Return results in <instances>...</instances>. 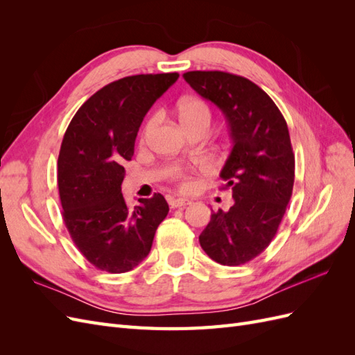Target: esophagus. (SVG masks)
Segmentation results:
<instances>
[{
	"mask_svg": "<svg viewBox=\"0 0 355 355\" xmlns=\"http://www.w3.org/2000/svg\"><path fill=\"white\" fill-rule=\"evenodd\" d=\"M170 207L171 209H185V207H188L189 204H192V201L191 200H188V198H171L170 201Z\"/></svg>",
	"mask_w": 355,
	"mask_h": 355,
	"instance_id": "esophagus-1",
	"label": "esophagus"
}]
</instances>
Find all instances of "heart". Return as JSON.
Wrapping results in <instances>:
<instances>
[{
	"instance_id": "heart-1",
	"label": "heart",
	"mask_w": 355,
	"mask_h": 355,
	"mask_svg": "<svg viewBox=\"0 0 355 355\" xmlns=\"http://www.w3.org/2000/svg\"><path fill=\"white\" fill-rule=\"evenodd\" d=\"M179 118H180L182 124H184L187 128H191V127L198 125V124H209L210 125L211 112H210L209 105L204 101H201L198 98H188L179 103ZM158 120H159L158 114H154L148 118V121L145 123L144 130H142V141H146L148 136L153 133ZM178 178L180 179L182 188L189 189V188H192V185H194L192 179L185 173H178Z\"/></svg>"
}]
</instances>
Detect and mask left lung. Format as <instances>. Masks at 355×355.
<instances>
[{"label": "left lung", "instance_id": "1", "mask_svg": "<svg viewBox=\"0 0 355 355\" xmlns=\"http://www.w3.org/2000/svg\"><path fill=\"white\" fill-rule=\"evenodd\" d=\"M184 78L227 116L232 141L220 178L234 206L211 213L200 244L214 262L239 266L270 245L292 197L295 154L287 123L270 96L240 75L191 71Z\"/></svg>", "mask_w": 355, "mask_h": 355}]
</instances>
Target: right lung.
<instances>
[{
  "label": "right lung",
  "mask_w": 355,
  "mask_h": 355,
  "mask_svg": "<svg viewBox=\"0 0 355 355\" xmlns=\"http://www.w3.org/2000/svg\"><path fill=\"white\" fill-rule=\"evenodd\" d=\"M178 72L116 80L83 103L63 136L58 159L62 216L72 241L98 270L121 274L151 252L168 213L161 194L127 207L121 184L144 116L175 84Z\"/></svg>",
  "instance_id": "right-lung-1"
}]
</instances>
